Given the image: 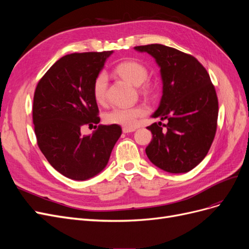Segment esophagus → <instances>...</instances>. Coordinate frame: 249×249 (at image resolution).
<instances>
[{
	"mask_svg": "<svg viewBox=\"0 0 249 249\" xmlns=\"http://www.w3.org/2000/svg\"><path fill=\"white\" fill-rule=\"evenodd\" d=\"M135 130V127H127V126H124L123 127V132L124 133H132V132H134Z\"/></svg>",
	"mask_w": 249,
	"mask_h": 249,
	"instance_id": "34e87169",
	"label": "esophagus"
}]
</instances>
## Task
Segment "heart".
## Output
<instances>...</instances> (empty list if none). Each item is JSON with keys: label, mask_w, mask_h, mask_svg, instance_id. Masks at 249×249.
Segmentation results:
<instances>
[{"label": "heart", "mask_w": 249, "mask_h": 249, "mask_svg": "<svg viewBox=\"0 0 249 249\" xmlns=\"http://www.w3.org/2000/svg\"><path fill=\"white\" fill-rule=\"evenodd\" d=\"M114 72L135 86H139L143 93H152V86L148 82H144L147 78L148 71L144 64L135 60H126L118 63L114 67ZM108 76L105 71L96 74L92 84V94L96 103L104 104L107 100ZM146 114V108L142 105L129 108H114L105 114V122L109 124H117L122 126L133 127L136 125L139 117Z\"/></svg>", "instance_id": "obj_1"}]
</instances>
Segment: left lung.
Segmentation results:
<instances>
[{
  "instance_id": "obj_1",
  "label": "left lung",
  "mask_w": 249,
  "mask_h": 249,
  "mask_svg": "<svg viewBox=\"0 0 249 249\" xmlns=\"http://www.w3.org/2000/svg\"><path fill=\"white\" fill-rule=\"evenodd\" d=\"M135 50L148 53L161 67L163 95L153 117L167 120L147 126L153 139L145 153L150 162L165 171H190L207 156L215 137V87L207 70L192 55L158 43Z\"/></svg>"
}]
</instances>
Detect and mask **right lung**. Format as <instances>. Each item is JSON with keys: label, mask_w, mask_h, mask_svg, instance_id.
<instances>
[{"label": "right lung", "mask_w": 249, "mask_h": 249, "mask_svg": "<svg viewBox=\"0 0 249 249\" xmlns=\"http://www.w3.org/2000/svg\"><path fill=\"white\" fill-rule=\"evenodd\" d=\"M113 51L73 53L60 58L37 83L33 100L36 140L49 163L64 177L84 180L101 172L122 135L100 124L87 136L83 125L100 123L93 81Z\"/></svg>", "instance_id": "1"}]
</instances>
